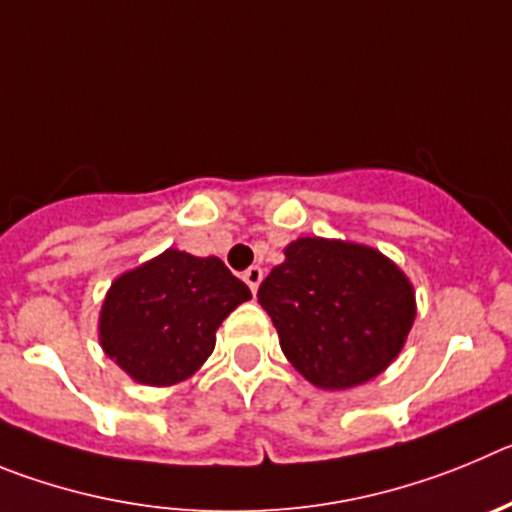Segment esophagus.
Here are the masks:
<instances>
[{
    "label": "esophagus",
    "instance_id": "obj_1",
    "mask_svg": "<svg viewBox=\"0 0 512 512\" xmlns=\"http://www.w3.org/2000/svg\"><path fill=\"white\" fill-rule=\"evenodd\" d=\"M242 278H245V283L250 285L252 293H257V288H260V283H262V267H257V265L247 267Z\"/></svg>",
    "mask_w": 512,
    "mask_h": 512
}]
</instances>
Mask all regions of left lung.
<instances>
[{
    "label": "left lung",
    "mask_w": 512,
    "mask_h": 512,
    "mask_svg": "<svg viewBox=\"0 0 512 512\" xmlns=\"http://www.w3.org/2000/svg\"><path fill=\"white\" fill-rule=\"evenodd\" d=\"M257 298L288 362L321 390H349L388 370L416 321V290L380 250L298 237Z\"/></svg>",
    "instance_id": "left-lung-1"
}]
</instances>
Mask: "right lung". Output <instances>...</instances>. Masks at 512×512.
I'll return each mask as SVG.
<instances>
[{
    "mask_svg": "<svg viewBox=\"0 0 512 512\" xmlns=\"http://www.w3.org/2000/svg\"><path fill=\"white\" fill-rule=\"evenodd\" d=\"M250 298L219 257L170 247L114 278L99 311V344L140 385H178L201 370L216 329Z\"/></svg>",
    "mask_w": 512,
    "mask_h": 512,
    "instance_id": "right-lung-1",
    "label": "right lung"
}]
</instances>
